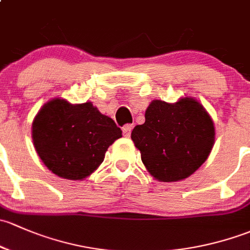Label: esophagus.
Instances as JSON below:
<instances>
[{
    "label": "esophagus",
    "instance_id": "1",
    "mask_svg": "<svg viewBox=\"0 0 250 250\" xmlns=\"http://www.w3.org/2000/svg\"><path fill=\"white\" fill-rule=\"evenodd\" d=\"M132 127H133V126L130 125V124L125 125L124 127H123V133H124L125 137H127V138L130 137V136H131V131H132Z\"/></svg>",
    "mask_w": 250,
    "mask_h": 250
}]
</instances>
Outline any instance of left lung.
<instances>
[{
	"instance_id": "obj_1",
	"label": "left lung",
	"mask_w": 250,
	"mask_h": 250,
	"mask_svg": "<svg viewBox=\"0 0 250 250\" xmlns=\"http://www.w3.org/2000/svg\"><path fill=\"white\" fill-rule=\"evenodd\" d=\"M131 140L151 177L178 182L191 176L209 156L214 123L196 99L182 97L174 104L154 100L146 110V122L135 126Z\"/></svg>"
}]
</instances>
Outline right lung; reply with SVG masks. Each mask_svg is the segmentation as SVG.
<instances>
[{
	"mask_svg": "<svg viewBox=\"0 0 250 250\" xmlns=\"http://www.w3.org/2000/svg\"><path fill=\"white\" fill-rule=\"evenodd\" d=\"M122 137L114 120L92 102L73 104L56 97L44 104L32 122V141L54 174L82 181L104 163L108 146Z\"/></svg>",
	"mask_w": 250,
	"mask_h": 250,
	"instance_id": "obj_1",
	"label": "right lung"
}]
</instances>
